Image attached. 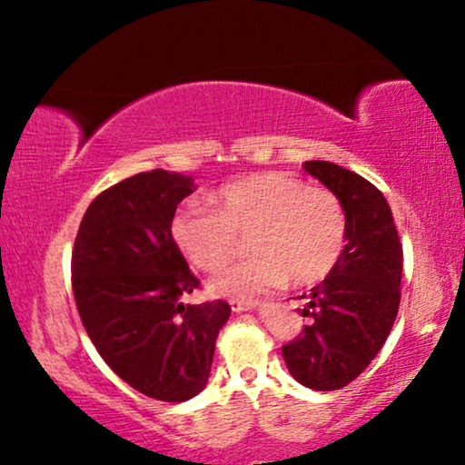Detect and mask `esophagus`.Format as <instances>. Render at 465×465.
Listing matches in <instances>:
<instances>
[{
	"instance_id": "esophagus-1",
	"label": "esophagus",
	"mask_w": 465,
	"mask_h": 465,
	"mask_svg": "<svg viewBox=\"0 0 465 465\" xmlns=\"http://www.w3.org/2000/svg\"><path fill=\"white\" fill-rule=\"evenodd\" d=\"M258 307V301H252V298H232L231 309L234 313H241V311H252Z\"/></svg>"
}]
</instances>
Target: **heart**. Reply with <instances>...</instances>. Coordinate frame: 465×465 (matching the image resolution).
Masks as SVG:
<instances>
[{
    "mask_svg": "<svg viewBox=\"0 0 465 465\" xmlns=\"http://www.w3.org/2000/svg\"><path fill=\"white\" fill-rule=\"evenodd\" d=\"M173 213L171 237L190 264L218 272L237 258L241 239L253 256L212 282L220 296H253L285 282L313 285L334 271L347 241L341 196L283 171H258Z\"/></svg>",
    "mask_w": 465,
    "mask_h": 465,
    "instance_id": "b5f03b06",
    "label": "heart"
}]
</instances>
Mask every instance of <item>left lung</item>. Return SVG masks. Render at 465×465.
Wrapping results in <instances>:
<instances>
[{
	"mask_svg": "<svg viewBox=\"0 0 465 465\" xmlns=\"http://www.w3.org/2000/svg\"><path fill=\"white\" fill-rule=\"evenodd\" d=\"M304 171L341 196L347 245L334 271L311 290L309 326L282 347L298 383L341 390L360 377L385 345L400 307L402 243L383 193L334 163L307 161Z\"/></svg>",
	"mask_w": 465,
	"mask_h": 465,
	"instance_id": "8db88e82",
	"label": "left lung"
}]
</instances>
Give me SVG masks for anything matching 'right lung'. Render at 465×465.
<instances>
[{
    "mask_svg": "<svg viewBox=\"0 0 465 465\" xmlns=\"http://www.w3.org/2000/svg\"><path fill=\"white\" fill-rule=\"evenodd\" d=\"M193 180L152 169L114 183L88 205L72 252L80 320L105 364L163 402L196 396L212 371L231 307L183 304L201 282L171 237Z\"/></svg>",
    "mask_w": 465,
    "mask_h": 465,
    "instance_id": "right-lung-1",
    "label": "right lung"
}]
</instances>
